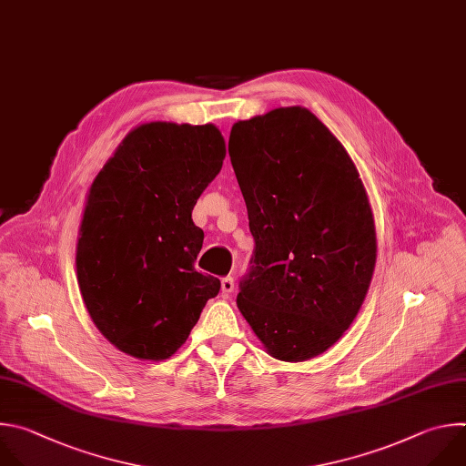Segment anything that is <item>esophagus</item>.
I'll return each instance as SVG.
<instances>
[{
    "mask_svg": "<svg viewBox=\"0 0 466 466\" xmlns=\"http://www.w3.org/2000/svg\"><path fill=\"white\" fill-rule=\"evenodd\" d=\"M220 290H222V296H226V298L235 290V281H233V277H224V279H222V287H220Z\"/></svg>",
    "mask_w": 466,
    "mask_h": 466,
    "instance_id": "1",
    "label": "esophagus"
}]
</instances>
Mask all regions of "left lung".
Wrapping results in <instances>:
<instances>
[{"mask_svg":"<svg viewBox=\"0 0 466 466\" xmlns=\"http://www.w3.org/2000/svg\"><path fill=\"white\" fill-rule=\"evenodd\" d=\"M229 157L255 238L237 307L264 350L305 361L358 316L377 264V228L360 172L307 108L237 121Z\"/></svg>","mask_w":466,"mask_h":466,"instance_id":"1","label":"left lung"}]
</instances>
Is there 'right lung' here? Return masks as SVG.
I'll list each match as a JSON object with an SVG mask.
<instances>
[{"instance_id":"right-lung-1","label":"right lung","mask_w":466,"mask_h":466,"mask_svg":"<svg viewBox=\"0 0 466 466\" xmlns=\"http://www.w3.org/2000/svg\"><path fill=\"white\" fill-rule=\"evenodd\" d=\"M224 157L211 123H143L87 191L75 257L80 296L99 332L136 360L170 358L220 290L217 277L195 269L204 231L191 215Z\"/></svg>"}]
</instances>
